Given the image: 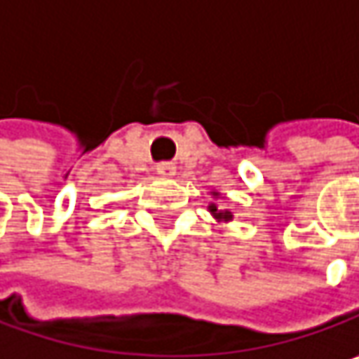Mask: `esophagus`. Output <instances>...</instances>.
Masks as SVG:
<instances>
[{"instance_id": "esophagus-1", "label": "esophagus", "mask_w": 359, "mask_h": 359, "mask_svg": "<svg viewBox=\"0 0 359 359\" xmlns=\"http://www.w3.org/2000/svg\"><path fill=\"white\" fill-rule=\"evenodd\" d=\"M156 170H158V175H160V177H172V175L177 172V166H175V164H170V162H162V164H158V166H156Z\"/></svg>"}]
</instances>
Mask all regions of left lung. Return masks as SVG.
Here are the masks:
<instances>
[{"mask_svg": "<svg viewBox=\"0 0 359 359\" xmlns=\"http://www.w3.org/2000/svg\"><path fill=\"white\" fill-rule=\"evenodd\" d=\"M212 195H214V199H218L220 197V193L218 191H212ZM208 210H210V214L218 220V222H231L233 220V214L229 212V210H222V208H218L214 201L208 205Z\"/></svg>", "mask_w": 359, "mask_h": 359, "instance_id": "left-lung-1", "label": "left lung"}]
</instances>
